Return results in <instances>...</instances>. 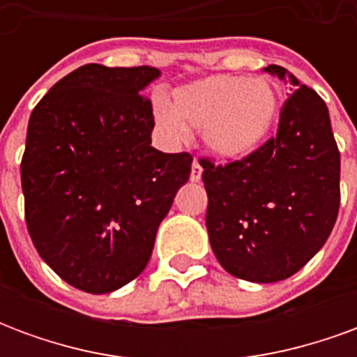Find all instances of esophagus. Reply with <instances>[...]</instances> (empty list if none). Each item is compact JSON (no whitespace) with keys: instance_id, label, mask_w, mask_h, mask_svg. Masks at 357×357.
Wrapping results in <instances>:
<instances>
[{"instance_id":"esophagus-1","label":"esophagus","mask_w":357,"mask_h":357,"mask_svg":"<svg viewBox=\"0 0 357 357\" xmlns=\"http://www.w3.org/2000/svg\"><path fill=\"white\" fill-rule=\"evenodd\" d=\"M202 176V166L199 164V160L195 158L193 166H191V181H201Z\"/></svg>"}]
</instances>
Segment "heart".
I'll return each mask as SVG.
<instances>
[{
  "label": "heart",
  "instance_id": "1",
  "mask_svg": "<svg viewBox=\"0 0 357 357\" xmlns=\"http://www.w3.org/2000/svg\"><path fill=\"white\" fill-rule=\"evenodd\" d=\"M279 107V89L269 78L214 74L174 89L170 107L156 102L155 120L176 139L199 130L208 151L235 160L262 147Z\"/></svg>",
  "mask_w": 357,
  "mask_h": 357
}]
</instances>
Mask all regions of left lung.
<instances>
[{
    "instance_id": "obj_1",
    "label": "left lung",
    "mask_w": 357,
    "mask_h": 357,
    "mask_svg": "<svg viewBox=\"0 0 357 357\" xmlns=\"http://www.w3.org/2000/svg\"><path fill=\"white\" fill-rule=\"evenodd\" d=\"M266 73L292 89L279 128L241 160L201 158L208 195L206 229L218 262L252 283L294 275L329 239L340 206V153L327 105L283 66Z\"/></svg>"
}]
</instances>
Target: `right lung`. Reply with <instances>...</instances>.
I'll use <instances>...</instances> for the list:
<instances>
[{
    "label": "right lung",
    "instance_id": "1",
    "mask_svg": "<svg viewBox=\"0 0 357 357\" xmlns=\"http://www.w3.org/2000/svg\"><path fill=\"white\" fill-rule=\"evenodd\" d=\"M153 66L84 65L30 114L20 162L28 233L61 279L91 294L133 281L191 174L189 153L151 147Z\"/></svg>",
    "mask_w": 357,
    "mask_h": 357
}]
</instances>
